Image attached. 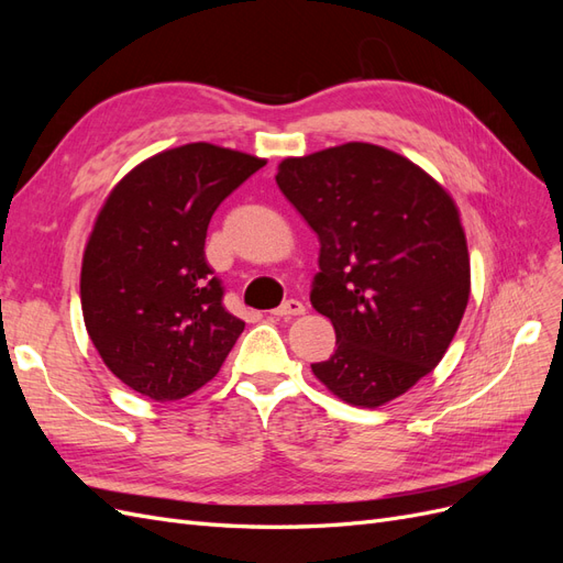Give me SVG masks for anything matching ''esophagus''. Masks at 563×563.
<instances>
[{"label": "esophagus", "instance_id": "esophagus-1", "mask_svg": "<svg viewBox=\"0 0 563 563\" xmlns=\"http://www.w3.org/2000/svg\"><path fill=\"white\" fill-rule=\"evenodd\" d=\"M272 314L279 317V319H291V317L305 314V305L300 300H286L284 305H279L277 310H272Z\"/></svg>", "mask_w": 563, "mask_h": 563}]
</instances>
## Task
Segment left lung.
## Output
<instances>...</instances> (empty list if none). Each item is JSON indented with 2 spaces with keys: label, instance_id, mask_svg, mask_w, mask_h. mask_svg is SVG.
Instances as JSON below:
<instances>
[{
  "label": "left lung",
  "instance_id": "obj_1",
  "mask_svg": "<svg viewBox=\"0 0 563 563\" xmlns=\"http://www.w3.org/2000/svg\"><path fill=\"white\" fill-rule=\"evenodd\" d=\"M319 236L312 308L335 329L312 364L340 401L378 408L444 360L470 300L455 199L424 168L373 143L286 157L275 176Z\"/></svg>",
  "mask_w": 563,
  "mask_h": 563
}]
</instances>
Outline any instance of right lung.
I'll use <instances>...</instances> for the list:
<instances>
[{
  "label": "right lung",
  "mask_w": 563,
  "mask_h": 563,
  "mask_svg": "<svg viewBox=\"0 0 563 563\" xmlns=\"http://www.w3.org/2000/svg\"><path fill=\"white\" fill-rule=\"evenodd\" d=\"M267 159L213 143L157 152L119 180L84 246L79 296L93 347L155 401L207 385L244 331L203 258L213 211Z\"/></svg>",
  "instance_id": "1"
}]
</instances>
